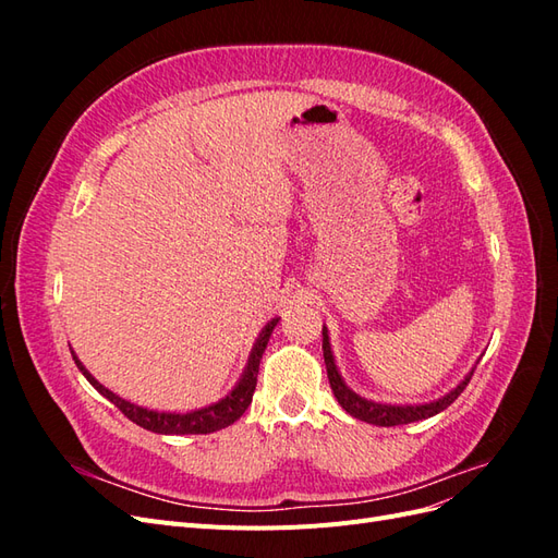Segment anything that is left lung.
I'll return each instance as SVG.
<instances>
[{"instance_id": "1", "label": "left lung", "mask_w": 558, "mask_h": 558, "mask_svg": "<svg viewBox=\"0 0 558 558\" xmlns=\"http://www.w3.org/2000/svg\"><path fill=\"white\" fill-rule=\"evenodd\" d=\"M324 361H326L330 388H332L337 402H340L351 416H356L361 421H367V424H375V426H400V424H412V421L435 416L437 412L447 410L449 404L463 393V388L472 379V373H470L459 386L453 388L451 393H447L440 400L426 402V404H381V402L365 400L359 393H353L351 388L342 381L340 373H337V367H335V359H332L330 340H328V330L326 328H324Z\"/></svg>"}]
</instances>
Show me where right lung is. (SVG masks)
Segmentation results:
<instances>
[{"instance_id":"add662e5","label":"right lung","mask_w":558,"mask_h":558,"mask_svg":"<svg viewBox=\"0 0 558 558\" xmlns=\"http://www.w3.org/2000/svg\"><path fill=\"white\" fill-rule=\"evenodd\" d=\"M277 320H269V324L265 326V330L260 332L256 347H253L251 351V359H248V365L244 369V375L240 379V384L232 388V393L226 396L223 400H218L214 404H209V408H202V410H195V412H189V414H174V412H154V410H144V408H137V404H132L123 398H118L116 393H111L109 388H105L102 384H99L86 367L81 365V361L74 356L76 365L83 375H86V379L97 388L99 393H102L107 400H111L118 410H121L130 421H134V424L150 430V433H160V435H207V433H214V430H221L230 424H234L238 421L246 408L251 404V398H253V391H256V381H258V367H260V359L265 353V347L269 342V335H272Z\"/></svg>"}]
</instances>
